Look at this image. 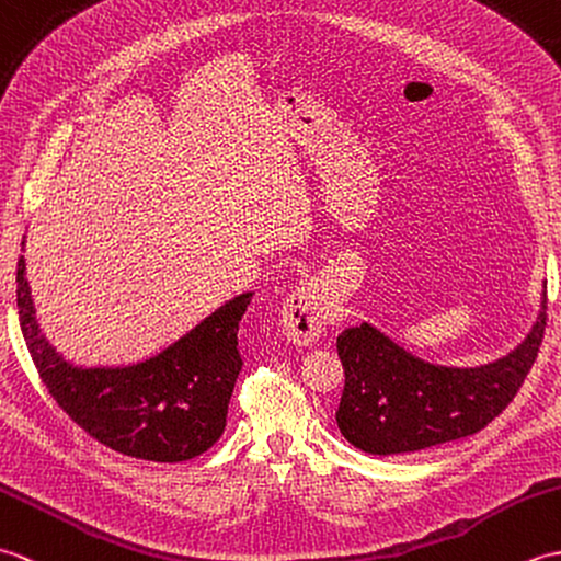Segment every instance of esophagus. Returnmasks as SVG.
Listing matches in <instances>:
<instances>
[{"instance_id": "obj_1", "label": "esophagus", "mask_w": 561, "mask_h": 561, "mask_svg": "<svg viewBox=\"0 0 561 561\" xmlns=\"http://www.w3.org/2000/svg\"><path fill=\"white\" fill-rule=\"evenodd\" d=\"M325 318V296L316 287H311V284H304V287L294 289L287 296V301H284L279 313V332L289 342L299 344V347H308V344H313L320 337V332H323Z\"/></svg>"}]
</instances>
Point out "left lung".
Segmentation results:
<instances>
[{
	"label": "left lung",
	"mask_w": 561,
	"mask_h": 561,
	"mask_svg": "<svg viewBox=\"0 0 561 561\" xmlns=\"http://www.w3.org/2000/svg\"><path fill=\"white\" fill-rule=\"evenodd\" d=\"M547 289L526 340L478 366L426 362L371 323L340 332L344 390L335 420L354 448L371 456L424 450L478 434L516 398L547 323Z\"/></svg>",
	"instance_id": "1"
}]
</instances>
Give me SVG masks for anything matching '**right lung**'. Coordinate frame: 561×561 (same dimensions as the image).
<instances>
[{"label":"right lung","mask_w":561,"mask_h":561,"mask_svg":"<svg viewBox=\"0 0 561 561\" xmlns=\"http://www.w3.org/2000/svg\"><path fill=\"white\" fill-rule=\"evenodd\" d=\"M26 245L23 236L21 250ZM253 291L221 304L169 347L127 364H75L47 340L35 311L26 257H19L16 304L33 364L71 420L123 456L181 462L224 434L241 374L238 328Z\"/></svg>","instance_id":"add662e5"}]
</instances>
